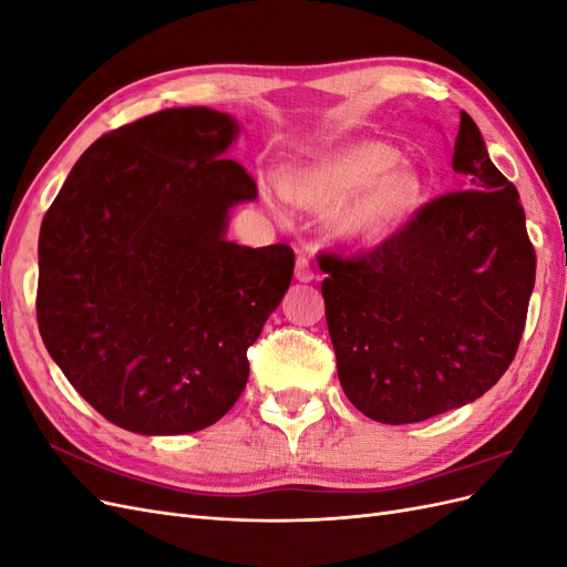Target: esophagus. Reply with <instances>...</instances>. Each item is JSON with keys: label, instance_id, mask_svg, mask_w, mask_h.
<instances>
[{"label": "esophagus", "instance_id": "34e87169", "mask_svg": "<svg viewBox=\"0 0 567 567\" xmlns=\"http://www.w3.org/2000/svg\"><path fill=\"white\" fill-rule=\"evenodd\" d=\"M296 279L302 281V284H310L315 279V271L310 267V260H307L305 255H298V260H296Z\"/></svg>", "mask_w": 567, "mask_h": 567}]
</instances>
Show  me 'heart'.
I'll return each instance as SVG.
<instances>
[{"label": "heart", "instance_id": "b5f03b06", "mask_svg": "<svg viewBox=\"0 0 567 567\" xmlns=\"http://www.w3.org/2000/svg\"><path fill=\"white\" fill-rule=\"evenodd\" d=\"M284 194L315 210H331L340 241L371 244L392 231L421 198L416 169L398 163V151L381 142H352L333 148L284 184L265 186V200L284 210Z\"/></svg>", "mask_w": 567, "mask_h": 567}]
</instances>
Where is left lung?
Wrapping results in <instances>:
<instances>
[{
  "label": "left lung",
  "instance_id": "8db88e82",
  "mask_svg": "<svg viewBox=\"0 0 567 567\" xmlns=\"http://www.w3.org/2000/svg\"><path fill=\"white\" fill-rule=\"evenodd\" d=\"M452 167L466 192L425 203L371 252L319 255L342 392L379 423H419L477 400L523 338L537 257L518 188L466 111Z\"/></svg>",
  "mask_w": 567,
  "mask_h": 567
}]
</instances>
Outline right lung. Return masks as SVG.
Here are the masks:
<instances>
[{"label": "right lung", "instance_id": "1", "mask_svg": "<svg viewBox=\"0 0 567 567\" xmlns=\"http://www.w3.org/2000/svg\"><path fill=\"white\" fill-rule=\"evenodd\" d=\"M236 136L234 115L205 106L117 127L82 153L42 219V340L125 431L184 435L225 416L293 279L290 246L227 238L229 210L257 198L225 158Z\"/></svg>", "mask_w": 567, "mask_h": 567}]
</instances>
